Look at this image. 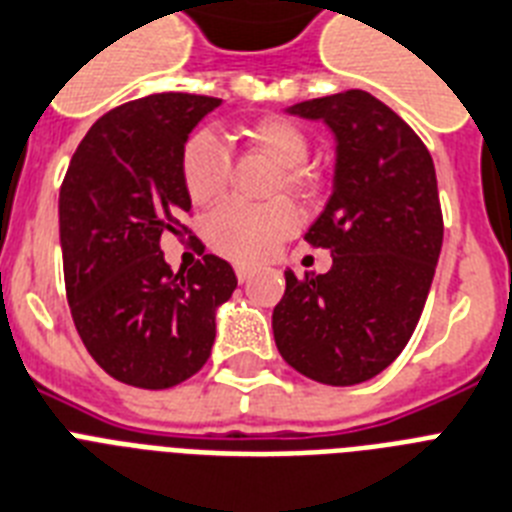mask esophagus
<instances>
[{
    "label": "esophagus",
    "instance_id": "1",
    "mask_svg": "<svg viewBox=\"0 0 512 512\" xmlns=\"http://www.w3.org/2000/svg\"><path fill=\"white\" fill-rule=\"evenodd\" d=\"M252 273H255V270L249 268V265H236V278H239V281H249V278H252Z\"/></svg>",
    "mask_w": 512,
    "mask_h": 512
}]
</instances>
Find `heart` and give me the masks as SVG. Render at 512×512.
<instances>
[{"mask_svg": "<svg viewBox=\"0 0 512 512\" xmlns=\"http://www.w3.org/2000/svg\"><path fill=\"white\" fill-rule=\"evenodd\" d=\"M244 136L252 147L281 165V184L292 194L313 189V176L305 170L310 141L305 131L286 118H263L247 126ZM231 157L213 131H197L181 149V181L189 199L199 207L215 205L228 189ZM297 228V213L289 202L244 205L231 202L207 218V244L218 255L236 263H260Z\"/></svg>", "mask_w": 512, "mask_h": 512, "instance_id": "1", "label": "heart"}]
</instances>
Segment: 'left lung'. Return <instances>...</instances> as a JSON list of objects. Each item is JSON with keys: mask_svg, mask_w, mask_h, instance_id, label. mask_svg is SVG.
<instances>
[{"mask_svg": "<svg viewBox=\"0 0 512 512\" xmlns=\"http://www.w3.org/2000/svg\"><path fill=\"white\" fill-rule=\"evenodd\" d=\"M336 139L334 191L305 242L331 249V270L297 278L273 307L286 363L328 386L363 384L410 342L442 252V207L429 149L368 91L289 107Z\"/></svg>", "mask_w": 512, "mask_h": 512, "instance_id": "left-lung-1", "label": "left lung"}]
</instances>
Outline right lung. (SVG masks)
<instances>
[{"label": "right lung", "mask_w": 512, "mask_h": 512, "mask_svg": "<svg viewBox=\"0 0 512 512\" xmlns=\"http://www.w3.org/2000/svg\"><path fill=\"white\" fill-rule=\"evenodd\" d=\"M218 105L168 91L115 107L83 136L60 186L70 315L99 368L128 386L194 376L213 350L215 310L236 289L226 260L205 255L173 273L160 249L165 234H189L181 149Z\"/></svg>", "instance_id": "1"}]
</instances>
